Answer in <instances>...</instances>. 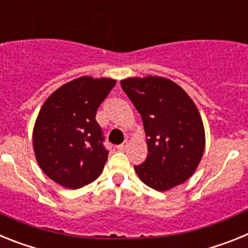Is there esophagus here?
Wrapping results in <instances>:
<instances>
[{"mask_svg": "<svg viewBox=\"0 0 248 248\" xmlns=\"http://www.w3.org/2000/svg\"><path fill=\"white\" fill-rule=\"evenodd\" d=\"M128 140H125V141H124V143L123 144H120V145H118L117 146V149L118 150H120V151H123V150H125L126 149V146H128Z\"/></svg>", "mask_w": 248, "mask_h": 248, "instance_id": "34e87169", "label": "esophagus"}]
</instances>
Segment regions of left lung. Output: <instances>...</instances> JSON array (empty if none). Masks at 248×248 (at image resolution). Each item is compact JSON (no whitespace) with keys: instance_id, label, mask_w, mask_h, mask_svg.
<instances>
[{"instance_id":"8db88e82","label":"left lung","mask_w":248,"mask_h":248,"mask_svg":"<svg viewBox=\"0 0 248 248\" xmlns=\"http://www.w3.org/2000/svg\"><path fill=\"white\" fill-rule=\"evenodd\" d=\"M123 91L141 115L148 157L135 165L138 176L156 191H168L195 172L205 149V129L185 91L163 77L126 78Z\"/></svg>"}]
</instances>
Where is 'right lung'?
Instances as JSON below:
<instances>
[{
    "mask_svg": "<svg viewBox=\"0 0 248 248\" xmlns=\"http://www.w3.org/2000/svg\"><path fill=\"white\" fill-rule=\"evenodd\" d=\"M115 83L80 77L54 91L39 110L32 135L36 160L63 187L79 189L102 174L108 150L95 114Z\"/></svg>",
    "mask_w": 248,
    "mask_h": 248,
    "instance_id": "1",
    "label": "right lung"
}]
</instances>
